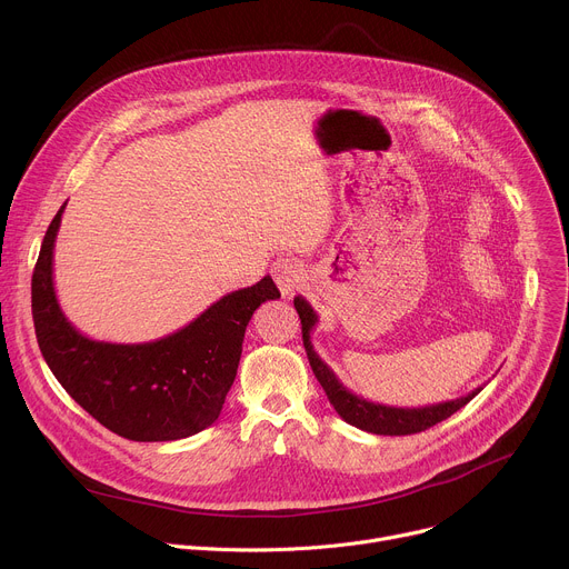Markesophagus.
I'll use <instances>...</instances> for the list:
<instances>
[{"instance_id": "esophagus-1", "label": "esophagus", "mask_w": 569, "mask_h": 569, "mask_svg": "<svg viewBox=\"0 0 569 569\" xmlns=\"http://www.w3.org/2000/svg\"><path fill=\"white\" fill-rule=\"evenodd\" d=\"M272 277L281 290L283 297H292L295 290L303 283L306 279V270L303 266L297 261V259H279L274 266H272Z\"/></svg>"}]
</instances>
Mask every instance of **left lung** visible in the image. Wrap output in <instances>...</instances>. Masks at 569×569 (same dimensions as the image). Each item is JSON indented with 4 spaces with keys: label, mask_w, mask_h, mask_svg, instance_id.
I'll use <instances>...</instances> for the list:
<instances>
[{
    "label": "left lung",
    "mask_w": 569,
    "mask_h": 569,
    "mask_svg": "<svg viewBox=\"0 0 569 569\" xmlns=\"http://www.w3.org/2000/svg\"><path fill=\"white\" fill-rule=\"evenodd\" d=\"M295 308H297L299 319H301L303 347H306V356H308V362L312 367V373L319 380V385L323 387V391H327L336 412L349 426H356V428H360L365 432H371V435H385V437L417 435V432H423V430L446 421L448 417H452L457 410H461L466 402H470L481 391V387H477L468 396L446 400V402H437V405H426V408H389V405L371 402V400L349 391L338 380L333 369L315 353L312 342H310V331L315 329V323H317V312L312 310V306L303 297H295Z\"/></svg>",
    "instance_id": "1"
}]
</instances>
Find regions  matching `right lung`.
I'll use <instances>...</instances> for the list:
<instances>
[{"mask_svg": "<svg viewBox=\"0 0 569 569\" xmlns=\"http://www.w3.org/2000/svg\"><path fill=\"white\" fill-rule=\"evenodd\" d=\"M64 204L44 233L31 281L36 338L51 373L80 408L123 439L178 441L202 432L220 417L254 310L279 299V288L263 277L152 342L92 340L76 331L53 290V246Z\"/></svg>", "mask_w": 569, "mask_h": 569, "instance_id": "1", "label": "right lung"}]
</instances>
